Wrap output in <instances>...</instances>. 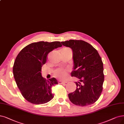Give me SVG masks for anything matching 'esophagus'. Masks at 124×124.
Masks as SVG:
<instances>
[{"mask_svg":"<svg viewBox=\"0 0 124 124\" xmlns=\"http://www.w3.org/2000/svg\"><path fill=\"white\" fill-rule=\"evenodd\" d=\"M58 83L60 84H62V83H67V81H59Z\"/></svg>","mask_w":124,"mask_h":124,"instance_id":"obj_1","label":"esophagus"}]
</instances>
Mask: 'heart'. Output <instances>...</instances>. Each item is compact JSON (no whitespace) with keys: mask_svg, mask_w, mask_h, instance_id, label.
Segmentation results:
<instances>
[{"mask_svg":"<svg viewBox=\"0 0 124 124\" xmlns=\"http://www.w3.org/2000/svg\"><path fill=\"white\" fill-rule=\"evenodd\" d=\"M70 49L68 48H64L61 50V53H65L71 52ZM54 76L59 79H64L67 75V70L64 68H58L54 72Z\"/></svg>","mask_w":124,"mask_h":124,"instance_id":"b5f03b06","label":"heart"}]
</instances>
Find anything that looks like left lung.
Instances as JSON below:
<instances>
[{
  "label": "left lung",
  "mask_w": 124,
  "mask_h": 124,
  "mask_svg": "<svg viewBox=\"0 0 124 124\" xmlns=\"http://www.w3.org/2000/svg\"><path fill=\"white\" fill-rule=\"evenodd\" d=\"M61 43L72 49L74 67L71 75L79 79L75 83L76 90L68 94L70 100L80 106L94 103L101 94L104 81L101 57L97 49L83 40H70Z\"/></svg>",
  "instance_id": "8db88e82"
}]
</instances>
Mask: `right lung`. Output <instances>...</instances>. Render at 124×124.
<instances>
[{
  "label": "right lung",
  "instance_id": "right-lung-1",
  "mask_svg": "<svg viewBox=\"0 0 124 124\" xmlns=\"http://www.w3.org/2000/svg\"><path fill=\"white\" fill-rule=\"evenodd\" d=\"M60 41H40L26 46L17 56L13 67V75L21 94L34 104L46 103L54 97L52 87L58 84L54 78L46 80L41 75V67L48 54L61 47Z\"/></svg>",
  "mask_w": 124,
  "mask_h": 124
}]
</instances>
